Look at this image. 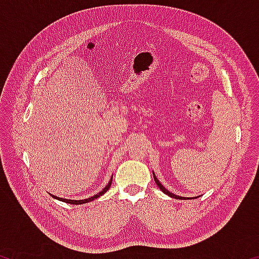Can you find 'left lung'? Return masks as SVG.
<instances>
[{
	"mask_svg": "<svg viewBox=\"0 0 259 259\" xmlns=\"http://www.w3.org/2000/svg\"><path fill=\"white\" fill-rule=\"evenodd\" d=\"M153 177H154V181H155V183H156V185L160 187V190L163 192V193H165L166 195H169V196H171V198H175V199H179V200H185V199H188V198H184V196H178V195H176V194H172V193H170L168 190H166L165 187H163V185H162V184L157 181V178H156V176H155V174L153 172ZM190 199H192V198H190ZM195 199V198H194Z\"/></svg>",
	"mask_w": 259,
	"mask_h": 259,
	"instance_id": "left-lung-1",
	"label": "left lung"
}]
</instances>
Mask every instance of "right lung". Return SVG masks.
Here are the masks:
<instances>
[{"label": "right lung", "instance_id": "right-lung-1", "mask_svg": "<svg viewBox=\"0 0 259 259\" xmlns=\"http://www.w3.org/2000/svg\"><path fill=\"white\" fill-rule=\"evenodd\" d=\"M112 179H113V176H112V178H111V181L108 182L106 187H105L102 192H99V193H97V194H96V195L91 196V198H88V199H84V200H68V199L58 198V196H55V195H52V194H50V195L52 196V198H55V199L59 200V201H63V202H66V203H71V204H82V203H87V202H90V201H93V200H95V199H98L99 196H102L103 194H105V193H106V191H107L108 188L111 187V185H112Z\"/></svg>", "mask_w": 259, "mask_h": 259}]
</instances>
